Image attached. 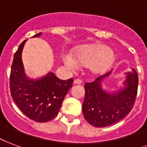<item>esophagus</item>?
Instances as JSON below:
<instances>
[{"label":"esophagus","instance_id":"esophagus-1","mask_svg":"<svg viewBox=\"0 0 147 147\" xmlns=\"http://www.w3.org/2000/svg\"><path fill=\"white\" fill-rule=\"evenodd\" d=\"M74 82L75 84H80L82 83V80H80V79H75Z\"/></svg>","mask_w":147,"mask_h":147}]
</instances>
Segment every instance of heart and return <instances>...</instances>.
Returning a JSON list of instances; mask_svg holds the SVG:
<instances>
[{"label": "heart", "mask_w": 147, "mask_h": 147, "mask_svg": "<svg viewBox=\"0 0 147 147\" xmlns=\"http://www.w3.org/2000/svg\"><path fill=\"white\" fill-rule=\"evenodd\" d=\"M73 58L70 56H64L65 64L71 68L78 67V63L88 66L94 74L105 72L114 60V53L111 49L103 44L94 43L85 45L76 49Z\"/></svg>", "instance_id": "heart-1"}]
</instances>
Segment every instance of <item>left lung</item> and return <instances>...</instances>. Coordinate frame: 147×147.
I'll list each match as a JSON object with an SVG mask.
<instances>
[{
  "instance_id": "obj_1",
  "label": "left lung",
  "mask_w": 147,
  "mask_h": 147,
  "mask_svg": "<svg viewBox=\"0 0 147 147\" xmlns=\"http://www.w3.org/2000/svg\"><path fill=\"white\" fill-rule=\"evenodd\" d=\"M110 74L111 71L84 84L83 114L88 123L95 127H106L125 118L134 106L137 95L139 78L135 69L127 74L125 88L114 94H107L101 86L102 80Z\"/></svg>"
}]
</instances>
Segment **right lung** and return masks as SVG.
<instances>
[{"instance_id":"obj_1","label":"right lung","mask_w":147,"mask_h":147,"mask_svg":"<svg viewBox=\"0 0 147 147\" xmlns=\"http://www.w3.org/2000/svg\"><path fill=\"white\" fill-rule=\"evenodd\" d=\"M38 33L33 37L39 36ZM26 40L23 41L14 55L10 74V90L12 98L23 113L38 122L50 121L57 116L73 78L62 80L53 73L38 80L26 78L22 53Z\"/></svg>"}]
</instances>
